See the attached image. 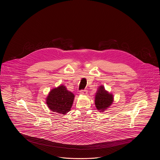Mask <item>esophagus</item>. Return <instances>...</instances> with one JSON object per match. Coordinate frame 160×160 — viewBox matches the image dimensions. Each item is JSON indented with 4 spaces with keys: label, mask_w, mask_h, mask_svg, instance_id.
I'll return each mask as SVG.
<instances>
[{
    "label": "esophagus",
    "mask_w": 160,
    "mask_h": 160,
    "mask_svg": "<svg viewBox=\"0 0 160 160\" xmlns=\"http://www.w3.org/2000/svg\"><path fill=\"white\" fill-rule=\"evenodd\" d=\"M88 93V91L86 89H84V90H81L80 91V94H82V95H85Z\"/></svg>",
    "instance_id": "esophagus-1"
}]
</instances>
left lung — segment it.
I'll list each match as a JSON object with an SVG mask.
<instances>
[{
  "instance_id": "8db88e82",
  "label": "left lung",
  "mask_w": 160,
  "mask_h": 160,
  "mask_svg": "<svg viewBox=\"0 0 160 160\" xmlns=\"http://www.w3.org/2000/svg\"><path fill=\"white\" fill-rule=\"evenodd\" d=\"M113 101L112 95L105 91L104 87H99L95 97V104L98 111H103L112 104Z\"/></svg>"
}]
</instances>
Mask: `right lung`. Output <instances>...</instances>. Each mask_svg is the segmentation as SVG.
Returning <instances> with one entry per match:
<instances>
[{
    "instance_id": "right-lung-1",
    "label": "right lung",
    "mask_w": 160,
    "mask_h": 160,
    "mask_svg": "<svg viewBox=\"0 0 160 160\" xmlns=\"http://www.w3.org/2000/svg\"><path fill=\"white\" fill-rule=\"evenodd\" d=\"M74 99V94L61 85L50 92L46 103L52 111L65 114L71 110Z\"/></svg>"
}]
</instances>
